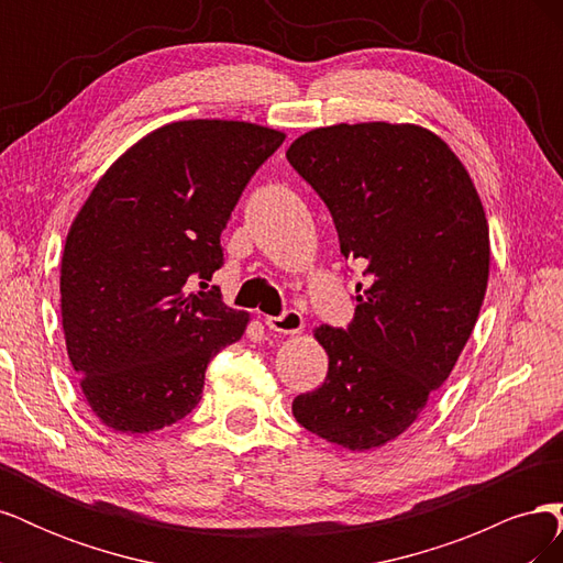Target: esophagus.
<instances>
[{"instance_id":"obj_1","label":"esophagus","mask_w":563,"mask_h":563,"mask_svg":"<svg viewBox=\"0 0 563 563\" xmlns=\"http://www.w3.org/2000/svg\"><path fill=\"white\" fill-rule=\"evenodd\" d=\"M265 327L275 333H284V335H294L302 331V314L296 310H286L279 317H267Z\"/></svg>"}]
</instances>
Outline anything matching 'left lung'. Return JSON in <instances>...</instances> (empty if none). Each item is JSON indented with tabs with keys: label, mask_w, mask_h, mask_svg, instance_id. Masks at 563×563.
Instances as JSON below:
<instances>
[{
	"label": "left lung",
	"mask_w": 563,
	"mask_h": 563,
	"mask_svg": "<svg viewBox=\"0 0 563 563\" xmlns=\"http://www.w3.org/2000/svg\"><path fill=\"white\" fill-rule=\"evenodd\" d=\"M286 159L327 203L345 258L364 265L350 329H314L329 373L294 399L305 430L345 451L401 437L446 383L479 317L490 240L455 152L418 124H333Z\"/></svg>",
	"instance_id": "left-lung-1"
}]
</instances>
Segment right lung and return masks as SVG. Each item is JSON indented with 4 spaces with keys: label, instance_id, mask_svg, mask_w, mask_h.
<instances>
[{
    "label": "right lung",
    "instance_id": "right-lung-1",
    "mask_svg": "<svg viewBox=\"0 0 563 563\" xmlns=\"http://www.w3.org/2000/svg\"><path fill=\"white\" fill-rule=\"evenodd\" d=\"M284 131L183 119L150 131L100 176L60 261L65 347L93 416L122 434L185 418L203 371L251 314L207 288L223 265L220 232Z\"/></svg>",
    "mask_w": 563,
    "mask_h": 563
}]
</instances>
